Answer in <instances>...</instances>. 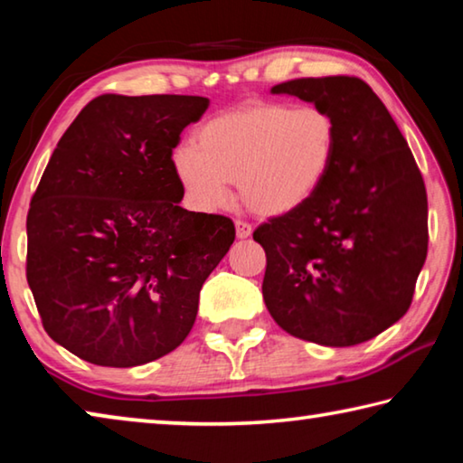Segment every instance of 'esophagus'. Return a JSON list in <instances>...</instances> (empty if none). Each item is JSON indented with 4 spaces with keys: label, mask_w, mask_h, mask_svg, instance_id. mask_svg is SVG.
<instances>
[{
    "label": "esophagus",
    "mask_w": 463,
    "mask_h": 463,
    "mask_svg": "<svg viewBox=\"0 0 463 463\" xmlns=\"http://www.w3.org/2000/svg\"><path fill=\"white\" fill-rule=\"evenodd\" d=\"M250 232H253V226L245 221H237V237L239 239H247L250 237Z\"/></svg>",
    "instance_id": "esophagus-1"
}]
</instances>
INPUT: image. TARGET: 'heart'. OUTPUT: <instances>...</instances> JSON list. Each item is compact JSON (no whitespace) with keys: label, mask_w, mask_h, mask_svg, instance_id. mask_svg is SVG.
<instances>
[{"label":"heart","mask_w":463,"mask_h":463,"mask_svg":"<svg viewBox=\"0 0 463 463\" xmlns=\"http://www.w3.org/2000/svg\"><path fill=\"white\" fill-rule=\"evenodd\" d=\"M339 132L320 106L250 101L214 116L194 146L174 153V171L195 208L216 210L239 182L242 202L261 216L302 208L331 174Z\"/></svg>","instance_id":"heart-1"}]
</instances>
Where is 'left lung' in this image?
I'll use <instances>...</instances> for the list:
<instances>
[{
	"label": "left lung",
	"instance_id": "left-lung-1",
	"mask_svg": "<svg viewBox=\"0 0 463 463\" xmlns=\"http://www.w3.org/2000/svg\"><path fill=\"white\" fill-rule=\"evenodd\" d=\"M271 91L325 108L339 143L315 198L253 232L268 257L265 307L298 339L326 347L370 341L411 308L427 260V190L417 161L359 77H307Z\"/></svg>",
	"mask_w": 463,
	"mask_h": 463
}]
</instances>
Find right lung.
Here are the masks:
<instances>
[{
    "mask_svg": "<svg viewBox=\"0 0 463 463\" xmlns=\"http://www.w3.org/2000/svg\"><path fill=\"white\" fill-rule=\"evenodd\" d=\"M200 96L93 98L61 137L30 200L26 279L44 331L108 367L184 343L200 289L234 241L229 216L179 206V135Z\"/></svg>",
    "mask_w": 463,
    "mask_h": 463,
    "instance_id": "right-lung-1",
    "label": "right lung"
}]
</instances>
